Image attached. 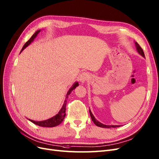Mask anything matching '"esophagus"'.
<instances>
[{"instance_id": "34e87169", "label": "esophagus", "mask_w": 159, "mask_h": 159, "mask_svg": "<svg viewBox=\"0 0 159 159\" xmlns=\"http://www.w3.org/2000/svg\"><path fill=\"white\" fill-rule=\"evenodd\" d=\"M89 78V73L84 72L81 74V75L80 76V80L81 83H84V82H85Z\"/></svg>"}]
</instances>
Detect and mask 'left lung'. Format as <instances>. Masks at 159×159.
I'll return each mask as SVG.
<instances>
[{"instance_id": "8db88e82", "label": "left lung", "mask_w": 159, "mask_h": 159, "mask_svg": "<svg viewBox=\"0 0 159 159\" xmlns=\"http://www.w3.org/2000/svg\"><path fill=\"white\" fill-rule=\"evenodd\" d=\"M135 44H136V48H137V50H138V52L139 54L140 55H142L143 57H145L144 52H143V49L142 48V47H141V46L139 45V44H138V43H136ZM90 116H91V119H92V121H93V123H94V124H95L96 126H98L102 127V128H116V127H119V126H117V125H115V126H114V125H111V126H109V125H105L102 124V123L99 122V121H98V120L95 119V117L93 116V115H92V112H91V111H90Z\"/></svg>"}]
</instances>
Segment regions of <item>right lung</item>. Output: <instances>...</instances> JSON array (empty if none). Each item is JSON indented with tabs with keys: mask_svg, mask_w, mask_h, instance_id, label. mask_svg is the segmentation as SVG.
<instances>
[{
	"mask_svg": "<svg viewBox=\"0 0 159 159\" xmlns=\"http://www.w3.org/2000/svg\"><path fill=\"white\" fill-rule=\"evenodd\" d=\"M39 32H40V30H38L37 31H36L33 34V35L30 38V39H29L27 41V42H26V43L24 44V46H23L21 51L23 50H24L29 44H30L31 43L32 41L34 40V39L35 37H37V35L39 34ZM77 86H79V83H76L71 88H70V90H69V92L67 93L66 99H67V98H68L69 95L70 93V92H71L74 89H75V88ZM66 105H67V101L66 100V101H65L63 105L62 108L60 111V112H59L56 116H53L52 118H51V119H49L46 120H43V121H34V120H30V119H29V120L31 121L33 123H34V124L37 125L38 126H42V127H54V126H56L60 124H61V123L63 122V120L65 118V116H66Z\"/></svg>",
	"mask_w": 159,
	"mask_h": 159,
	"instance_id": "obj_1",
	"label": "right lung"
}]
</instances>
